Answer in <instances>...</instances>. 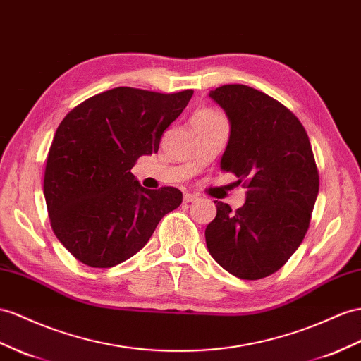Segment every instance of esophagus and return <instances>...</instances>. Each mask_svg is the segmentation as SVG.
Wrapping results in <instances>:
<instances>
[{"instance_id":"34e87169","label":"esophagus","mask_w":361,"mask_h":361,"mask_svg":"<svg viewBox=\"0 0 361 361\" xmlns=\"http://www.w3.org/2000/svg\"><path fill=\"white\" fill-rule=\"evenodd\" d=\"M184 202H193L198 200V195H195V193H184Z\"/></svg>"}]
</instances>
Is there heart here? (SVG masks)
I'll use <instances>...</instances> for the list:
<instances>
[{
  "label": "heart",
  "instance_id": "1",
  "mask_svg": "<svg viewBox=\"0 0 361 361\" xmlns=\"http://www.w3.org/2000/svg\"><path fill=\"white\" fill-rule=\"evenodd\" d=\"M197 116H201V117H214V116H218V114L212 113V111H201V113H198Z\"/></svg>",
  "mask_w": 361,
  "mask_h": 361
}]
</instances>
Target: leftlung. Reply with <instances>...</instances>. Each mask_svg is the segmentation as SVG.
Segmentation results:
<instances>
[{
  "label": "left lung",
  "mask_w": 361,
  "mask_h": 361,
  "mask_svg": "<svg viewBox=\"0 0 361 361\" xmlns=\"http://www.w3.org/2000/svg\"><path fill=\"white\" fill-rule=\"evenodd\" d=\"M209 97L230 122L221 171L244 181L247 197L236 212L215 201L206 244L228 273L262 279L290 259L310 227L319 193L310 138L299 118L262 91L233 84L210 91Z\"/></svg>",
  "instance_id": "obj_1"
}]
</instances>
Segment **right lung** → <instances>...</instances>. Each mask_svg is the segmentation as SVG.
I'll return each mask as SVG.
<instances>
[{"instance_id":"obj_1","label":"right lung","mask_w":361,"mask_h":361,"mask_svg":"<svg viewBox=\"0 0 361 361\" xmlns=\"http://www.w3.org/2000/svg\"><path fill=\"white\" fill-rule=\"evenodd\" d=\"M192 94L118 87L63 117L45 164L44 197L54 235L78 261L108 269L129 259L181 204L178 189H145L131 169L159 151Z\"/></svg>"}]
</instances>
